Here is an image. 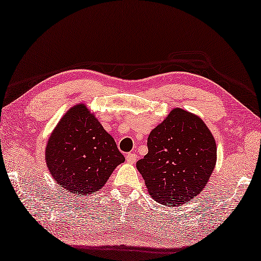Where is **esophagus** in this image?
<instances>
[{
	"mask_svg": "<svg viewBox=\"0 0 261 261\" xmlns=\"http://www.w3.org/2000/svg\"><path fill=\"white\" fill-rule=\"evenodd\" d=\"M125 159H126V163L136 164V162H137V154L136 153H132V152L127 153L126 156H125Z\"/></svg>",
	"mask_w": 261,
	"mask_h": 261,
	"instance_id": "34e87169",
	"label": "esophagus"
}]
</instances>
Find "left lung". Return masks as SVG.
<instances>
[{
  "label": "left lung",
  "mask_w": 261,
  "mask_h": 261,
  "mask_svg": "<svg viewBox=\"0 0 261 261\" xmlns=\"http://www.w3.org/2000/svg\"><path fill=\"white\" fill-rule=\"evenodd\" d=\"M148 153L137 162L148 192L174 206L192 201L216 163L215 140L204 122L181 109L171 111L148 137Z\"/></svg>",
  "instance_id": "obj_1"
}]
</instances>
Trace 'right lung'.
<instances>
[{"mask_svg": "<svg viewBox=\"0 0 261 261\" xmlns=\"http://www.w3.org/2000/svg\"><path fill=\"white\" fill-rule=\"evenodd\" d=\"M46 162L66 191L84 195L101 190L124 156L84 104L75 105L49 138Z\"/></svg>", "mask_w": 261, "mask_h": 261, "instance_id": "right-lung-1", "label": "right lung"}]
</instances>
